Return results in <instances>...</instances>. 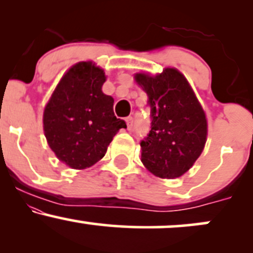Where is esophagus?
Wrapping results in <instances>:
<instances>
[{"instance_id":"34e87169","label":"esophagus","mask_w":253,"mask_h":253,"mask_svg":"<svg viewBox=\"0 0 253 253\" xmlns=\"http://www.w3.org/2000/svg\"><path fill=\"white\" fill-rule=\"evenodd\" d=\"M126 124H127V128L129 130L133 128V118L132 117H128L126 118Z\"/></svg>"}]
</instances>
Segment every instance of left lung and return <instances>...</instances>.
Segmentation results:
<instances>
[{
	"label": "left lung",
	"instance_id": "obj_1",
	"mask_svg": "<svg viewBox=\"0 0 253 253\" xmlns=\"http://www.w3.org/2000/svg\"><path fill=\"white\" fill-rule=\"evenodd\" d=\"M135 82L147 94L151 130L141 140V162L161 178L187 172L202 153L207 140V119L187 78L167 68L150 76L136 74Z\"/></svg>",
	"mask_w": 253,
	"mask_h": 253
}]
</instances>
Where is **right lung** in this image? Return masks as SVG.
Instances as JSON below:
<instances>
[{"mask_svg": "<svg viewBox=\"0 0 253 253\" xmlns=\"http://www.w3.org/2000/svg\"><path fill=\"white\" fill-rule=\"evenodd\" d=\"M106 75L92 62H80L62 77L43 110V132L51 150L71 169L97 163L126 123L102 92Z\"/></svg>", "mask_w": 253, "mask_h": 253, "instance_id": "right-lung-1", "label": "right lung"}]
</instances>
